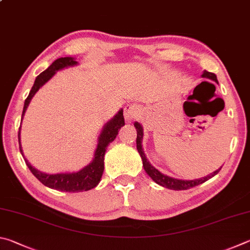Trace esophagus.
<instances>
[{"mask_svg": "<svg viewBox=\"0 0 250 250\" xmlns=\"http://www.w3.org/2000/svg\"><path fill=\"white\" fill-rule=\"evenodd\" d=\"M139 112H141V107L136 104H127L124 108V115L126 121H133L139 115Z\"/></svg>", "mask_w": 250, "mask_h": 250, "instance_id": "esophagus-1", "label": "esophagus"}]
</instances>
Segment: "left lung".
Segmentation results:
<instances>
[{"label": "left lung", "instance_id": "8db88e82", "mask_svg": "<svg viewBox=\"0 0 250 250\" xmlns=\"http://www.w3.org/2000/svg\"><path fill=\"white\" fill-rule=\"evenodd\" d=\"M202 77L203 78H208V79H211V80L217 82L216 76L212 72L204 71L203 74H202ZM134 125H135V127H136V130H137V138H136L137 150L139 152V155H141V157H142L144 169H145V171L147 172L148 176H149L156 183H158V185L163 186L165 188H168V189H171V190H177V191L178 190H188V189H190V188H193L195 186L201 185V183L208 181V179H211L212 177L215 176V174H217L218 171L221 170V168H220L218 170H216V171H214L213 173L209 174V176H207V177L201 178V179H195V180H179V179H174V178L166 176V174H163L160 171H158V170H157L155 167H152L149 161L147 160L145 154H144V150H143V147H142V141H143V127H142V125L137 122H135Z\"/></svg>", "mask_w": 250, "mask_h": 250}]
</instances>
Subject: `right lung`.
Wrapping results in <instances>:
<instances>
[{
    "mask_svg": "<svg viewBox=\"0 0 250 250\" xmlns=\"http://www.w3.org/2000/svg\"><path fill=\"white\" fill-rule=\"evenodd\" d=\"M77 63H78L77 61H74L71 57L58 58L57 60H55L49 67H48V69H46L45 71H42L39 76H37L32 90H30L29 94L27 96V99L25 100L23 114H21V120H23V116L26 112V109H27L30 100L33 99L35 93L39 90V87L45 84V83L49 80L52 76H54L56 71H58V70L62 68L69 67V65H74ZM124 125H125L124 116H123V111L121 109V111L114 116L113 120L109 121L107 124L104 126L102 133H101L99 137L98 148H96L95 150L93 161H92L90 165H87L85 168H83L78 172L57 173V174L43 173V172L38 171V170L35 169L34 167H32L28 161L25 159V157H24V160L30 171H32V173L42 183L43 186L51 188V189L58 190V191H63V192H81V191L91 190L98 186L101 178H102V174L104 171V155H105V151H106L108 144L112 143L114 139H115L116 135L118 134V129ZM20 133H21V127L19 132V143H20L21 154L23 155V150H21V147Z\"/></svg>",
    "mask_w": 250,
    "mask_h": 250,
    "instance_id": "obj_1",
    "label": "right lung"
}]
</instances>
